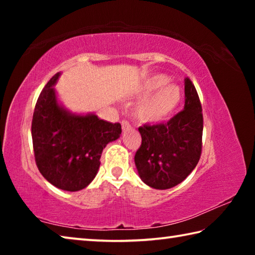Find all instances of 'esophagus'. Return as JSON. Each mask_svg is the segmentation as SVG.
Masks as SVG:
<instances>
[{
  "label": "esophagus",
  "mask_w": 255,
  "mask_h": 255,
  "mask_svg": "<svg viewBox=\"0 0 255 255\" xmlns=\"http://www.w3.org/2000/svg\"><path fill=\"white\" fill-rule=\"evenodd\" d=\"M122 128H123L124 131H127L128 129L130 128V124H129L127 120H123V122H122Z\"/></svg>",
  "instance_id": "obj_1"
}]
</instances>
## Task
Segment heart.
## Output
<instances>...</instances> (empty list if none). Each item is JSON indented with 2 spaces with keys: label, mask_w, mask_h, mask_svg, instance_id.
I'll list each match as a JSON object with an SVG mask.
<instances>
[{
  "label": "heart",
  "mask_w": 255,
  "mask_h": 255,
  "mask_svg": "<svg viewBox=\"0 0 255 255\" xmlns=\"http://www.w3.org/2000/svg\"><path fill=\"white\" fill-rule=\"evenodd\" d=\"M169 81V77L164 74H155L144 80L139 93L148 97L138 103L135 111L140 120L147 123L161 122L175 110L182 98V92L178 85L167 84Z\"/></svg>",
  "instance_id": "b5f03b06"
}]
</instances>
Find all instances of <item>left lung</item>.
Segmentation results:
<instances>
[{
    "instance_id": "obj_1",
    "label": "left lung",
    "mask_w": 255,
    "mask_h": 255,
    "mask_svg": "<svg viewBox=\"0 0 255 255\" xmlns=\"http://www.w3.org/2000/svg\"><path fill=\"white\" fill-rule=\"evenodd\" d=\"M184 108L167 123L138 128L141 145L135 155L139 178L150 188L165 190L182 182L197 166L202 148L201 103L195 85L184 80Z\"/></svg>"
}]
</instances>
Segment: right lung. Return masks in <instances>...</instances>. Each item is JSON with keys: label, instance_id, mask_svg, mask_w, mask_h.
Returning <instances> with one entry per match:
<instances>
[{"label": "right lung", "instance_id": "right-lung-1", "mask_svg": "<svg viewBox=\"0 0 255 255\" xmlns=\"http://www.w3.org/2000/svg\"><path fill=\"white\" fill-rule=\"evenodd\" d=\"M55 74L42 89L33 111L31 135L38 170L49 183L65 191H79L96 178L103 148L118 139L122 125L97 115H76L60 106Z\"/></svg>", "mask_w": 255, "mask_h": 255}]
</instances>
